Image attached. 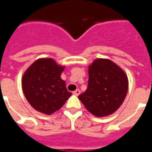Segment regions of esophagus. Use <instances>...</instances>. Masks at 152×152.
<instances>
[{
    "mask_svg": "<svg viewBox=\"0 0 152 152\" xmlns=\"http://www.w3.org/2000/svg\"><path fill=\"white\" fill-rule=\"evenodd\" d=\"M80 94V89H76L74 92H73V94H75V95L78 96Z\"/></svg>",
    "mask_w": 152,
    "mask_h": 152,
    "instance_id": "obj_1",
    "label": "esophagus"
}]
</instances>
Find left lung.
Masks as SVG:
<instances>
[{
    "mask_svg": "<svg viewBox=\"0 0 152 152\" xmlns=\"http://www.w3.org/2000/svg\"><path fill=\"white\" fill-rule=\"evenodd\" d=\"M128 77L120 66L109 59H96L89 67L86 92L78 96L86 108L96 116L114 113L128 92Z\"/></svg>",
    "mask_w": 152,
    "mask_h": 152,
    "instance_id": "obj_1",
    "label": "left lung"
}]
</instances>
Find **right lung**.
I'll use <instances>...</instances> for the list:
<instances>
[{"instance_id": "right-lung-1", "label": "right lung", "mask_w": 152, "mask_h": 152, "mask_svg": "<svg viewBox=\"0 0 152 152\" xmlns=\"http://www.w3.org/2000/svg\"><path fill=\"white\" fill-rule=\"evenodd\" d=\"M63 69L52 58H40L25 72L22 80L23 91L35 110L52 114L72 95L60 76Z\"/></svg>"}]
</instances>
